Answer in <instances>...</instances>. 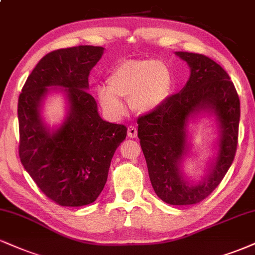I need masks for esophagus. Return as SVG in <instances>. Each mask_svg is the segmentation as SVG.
<instances>
[{
  "mask_svg": "<svg viewBox=\"0 0 255 255\" xmlns=\"http://www.w3.org/2000/svg\"><path fill=\"white\" fill-rule=\"evenodd\" d=\"M128 136L131 137V139L137 136V129L134 126H129V127H128Z\"/></svg>",
  "mask_w": 255,
  "mask_h": 255,
  "instance_id": "obj_1",
  "label": "esophagus"
}]
</instances>
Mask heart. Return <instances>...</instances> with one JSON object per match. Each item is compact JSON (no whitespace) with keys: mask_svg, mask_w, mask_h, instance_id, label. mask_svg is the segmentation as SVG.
I'll return each mask as SVG.
<instances>
[{"mask_svg":"<svg viewBox=\"0 0 255 255\" xmlns=\"http://www.w3.org/2000/svg\"><path fill=\"white\" fill-rule=\"evenodd\" d=\"M174 87L168 64L154 59H129L118 64L107 78V88L97 90L102 108L113 118H121L128 100L135 114L148 115L167 102Z\"/></svg>","mask_w":255,"mask_h":255,"instance_id":"b5f03b06","label":"heart"}]
</instances>
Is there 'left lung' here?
<instances>
[{
	"label": "left lung",
	"mask_w": 255,
	"mask_h": 255,
	"mask_svg": "<svg viewBox=\"0 0 255 255\" xmlns=\"http://www.w3.org/2000/svg\"><path fill=\"white\" fill-rule=\"evenodd\" d=\"M176 54L188 63L189 81L160 109L137 119V136L158 197L167 204L191 205L219 186L234 160L240 100L228 73L213 59L189 52ZM203 112L216 116L219 140L208 173L195 184L185 177L181 165L188 152V122Z\"/></svg>",
	"instance_id": "obj_1"
}]
</instances>
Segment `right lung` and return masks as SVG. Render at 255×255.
I'll return each mask as SVG.
<instances>
[{"instance_id":"1","label":"right lung","mask_w":255,"mask_h":255,"mask_svg":"<svg viewBox=\"0 0 255 255\" xmlns=\"http://www.w3.org/2000/svg\"><path fill=\"white\" fill-rule=\"evenodd\" d=\"M101 46H76L46 54L19 96V155L24 170L48 198L61 207H82L106 185L113 155L126 139L124 125L98 114L88 93L89 73L103 56ZM51 91L67 97L68 113L56 128L44 124L41 108Z\"/></svg>"}]
</instances>
